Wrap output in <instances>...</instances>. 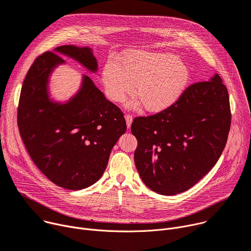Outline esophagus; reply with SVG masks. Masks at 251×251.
Segmentation results:
<instances>
[{"mask_svg":"<svg viewBox=\"0 0 251 251\" xmlns=\"http://www.w3.org/2000/svg\"><path fill=\"white\" fill-rule=\"evenodd\" d=\"M125 120H126L127 127L130 128L131 124H132V120H133V118H132V116L130 115V114H126V115H125Z\"/></svg>","mask_w":251,"mask_h":251,"instance_id":"obj_1","label":"esophagus"}]
</instances>
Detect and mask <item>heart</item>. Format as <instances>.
<instances>
[{"mask_svg":"<svg viewBox=\"0 0 251 251\" xmlns=\"http://www.w3.org/2000/svg\"><path fill=\"white\" fill-rule=\"evenodd\" d=\"M107 97L120 102L135 92L143 108L152 113L173 105L184 92L189 71L180 59L170 53L135 51L125 54L121 65L108 61L102 72Z\"/></svg>","mask_w":251,"mask_h":251,"instance_id":"b5f03b06","label":"heart"}]
</instances>
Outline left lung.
I'll return each instance as SVG.
<instances>
[{
  "label": "left lung",
  "mask_w": 251,
  "mask_h": 251,
  "mask_svg": "<svg viewBox=\"0 0 251 251\" xmlns=\"http://www.w3.org/2000/svg\"><path fill=\"white\" fill-rule=\"evenodd\" d=\"M230 124L228 91L218 74L188 86L169 108L136 117L134 161L142 181L162 195L188 190L218 161Z\"/></svg>",
  "instance_id": "obj_1"
}]
</instances>
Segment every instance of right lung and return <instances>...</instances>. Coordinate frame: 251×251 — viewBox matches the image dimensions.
I'll list each match as a JSON object with an SVG mask.
<instances>
[{
    "mask_svg": "<svg viewBox=\"0 0 251 251\" xmlns=\"http://www.w3.org/2000/svg\"><path fill=\"white\" fill-rule=\"evenodd\" d=\"M69 56L92 72L97 60L90 48L61 46L38 56L23 83L18 127L25 147L41 172L56 185L80 190L103 175L113 146L126 131L123 112L108 101L88 76L66 104L49 100L47 84L54 68Z\"/></svg>",
    "mask_w": 251,
    "mask_h": 251,
    "instance_id": "right-lung-1",
    "label": "right lung"
}]
</instances>
